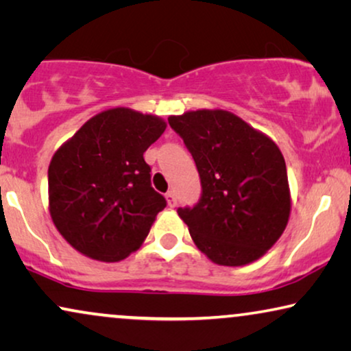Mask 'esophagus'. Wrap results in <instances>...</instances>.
<instances>
[{
  "mask_svg": "<svg viewBox=\"0 0 351 351\" xmlns=\"http://www.w3.org/2000/svg\"><path fill=\"white\" fill-rule=\"evenodd\" d=\"M165 199H167L168 207H176V195L173 191H168V193L165 194Z\"/></svg>",
  "mask_w": 351,
  "mask_h": 351,
  "instance_id": "esophagus-1",
  "label": "esophagus"
}]
</instances>
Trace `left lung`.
I'll return each mask as SVG.
<instances>
[{
    "label": "left lung",
    "mask_w": 351,
    "mask_h": 351,
    "mask_svg": "<svg viewBox=\"0 0 351 351\" xmlns=\"http://www.w3.org/2000/svg\"><path fill=\"white\" fill-rule=\"evenodd\" d=\"M168 123L193 154L202 197L178 208L197 249L221 266H244L276 244L291 217V188L281 149L223 109L188 110Z\"/></svg>",
    "instance_id": "obj_1"
}]
</instances>
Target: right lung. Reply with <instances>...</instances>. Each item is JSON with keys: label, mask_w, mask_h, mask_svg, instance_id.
<instances>
[{"label": "right lung", "mask_w": 351, "mask_h": 351, "mask_svg": "<svg viewBox=\"0 0 351 351\" xmlns=\"http://www.w3.org/2000/svg\"><path fill=\"white\" fill-rule=\"evenodd\" d=\"M165 128L158 115L114 107L91 117L54 152L49 215L75 250L115 263L141 247L167 205L152 189L143 156Z\"/></svg>", "instance_id": "1"}]
</instances>
